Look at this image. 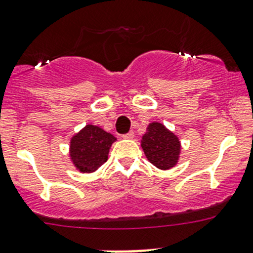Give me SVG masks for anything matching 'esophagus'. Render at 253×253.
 Segmentation results:
<instances>
[{
  "instance_id": "obj_1",
  "label": "esophagus",
  "mask_w": 253,
  "mask_h": 253,
  "mask_svg": "<svg viewBox=\"0 0 253 253\" xmlns=\"http://www.w3.org/2000/svg\"><path fill=\"white\" fill-rule=\"evenodd\" d=\"M134 137V132L133 131H131V132H128V133H126V134H124V138L125 139H132Z\"/></svg>"
}]
</instances>
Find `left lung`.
I'll list each match as a JSON object with an SVG mask.
<instances>
[{"label": "left lung", "instance_id": "left-lung-1", "mask_svg": "<svg viewBox=\"0 0 253 253\" xmlns=\"http://www.w3.org/2000/svg\"><path fill=\"white\" fill-rule=\"evenodd\" d=\"M141 147L146 158L162 170H168L178 164L181 143L174 132L161 122H151L142 136Z\"/></svg>", "mask_w": 253, "mask_h": 253}]
</instances>
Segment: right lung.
<instances>
[{
	"instance_id": "add662e5",
	"label": "right lung",
	"mask_w": 253,
	"mask_h": 253,
	"mask_svg": "<svg viewBox=\"0 0 253 253\" xmlns=\"http://www.w3.org/2000/svg\"><path fill=\"white\" fill-rule=\"evenodd\" d=\"M116 141L110 132L87 124L70 138V161L80 173H94L107 161L110 148Z\"/></svg>"
}]
</instances>
